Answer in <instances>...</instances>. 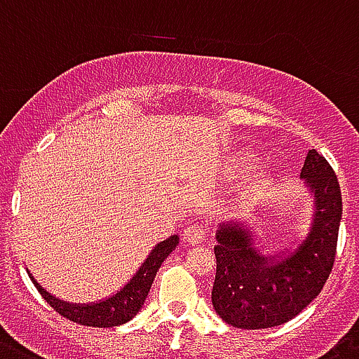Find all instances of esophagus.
Wrapping results in <instances>:
<instances>
[{
	"mask_svg": "<svg viewBox=\"0 0 359 359\" xmlns=\"http://www.w3.org/2000/svg\"><path fill=\"white\" fill-rule=\"evenodd\" d=\"M208 236L206 226L203 224H189L188 228L184 230V239L191 245H198V243H203Z\"/></svg>",
	"mask_w": 359,
	"mask_h": 359,
	"instance_id": "1",
	"label": "esophagus"
}]
</instances>
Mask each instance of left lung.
Instances as JSON below:
<instances>
[{"label": "left lung", "mask_w": 359, "mask_h": 359, "mask_svg": "<svg viewBox=\"0 0 359 359\" xmlns=\"http://www.w3.org/2000/svg\"><path fill=\"white\" fill-rule=\"evenodd\" d=\"M301 179L314 194V222L288 257L268 263L241 224L217 230L212 303L231 327L257 330L287 323L316 299L332 272L341 221L338 177L323 155L310 149Z\"/></svg>", "instance_id": "obj_1"}]
</instances>
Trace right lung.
Masks as SVG:
<instances>
[{
	"label": "right lung",
	"instance_id": "right-lung-1",
	"mask_svg": "<svg viewBox=\"0 0 359 359\" xmlns=\"http://www.w3.org/2000/svg\"><path fill=\"white\" fill-rule=\"evenodd\" d=\"M179 245V236H171L170 239L162 241L155 248L151 250V254L147 255L144 264L138 268V272L135 277L126 285L120 292H116L109 299L100 301V303H93V305H69L65 301L56 299L47 290L34 281V277L31 276L32 283L36 285L38 292L41 294L47 303L53 306L60 316L67 318L69 321H74L78 325H87V327H118V325L128 323L129 319H133L138 314V310L142 309L144 301H146L151 283L156 276V270L164 263V259L175 250V246Z\"/></svg>",
	"mask_w": 359,
	"mask_h": 359
}]
</instances>
